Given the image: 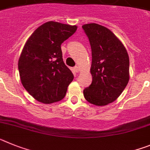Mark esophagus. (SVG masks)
<instances>
[{"instance_id":"34e87169","label":"esophagus","mask_w":150,"mask_h":150,"mask_svg":"<svg viewBox=\"0 0 150 150\" xmlns=\"http://www.w3.org/2000/svg\"><path fill=\"white\" fill-rule=\"evenodd\" d=\"M74 69H75V71H76V72H79V71H80V68H79V66H75V67L74 68Z\"/></svg>"}]
</instances>
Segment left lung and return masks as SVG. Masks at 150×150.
<instances>
[{
  "mask_svg": "<svg viewBox=\"0 0 150 150\" xmlns=\"http://www.w3.org/2000/svg\"><path fill=\"white\" fill-rule=\"evenodd\" d=\"M92 53V83L84 90V98L96 106L114 102L129 81V57L120 40L106 27L96 23L82 25Z\"/></svg>",
  "mask_w": 150,
  "mask_h": 150,
  "instance_id": "8db88e82",
  "label": "left lung"
}]
</instances>
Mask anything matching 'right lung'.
I'll return each mask as SVG.
<instances>
[{"label":"right lung","mask_w":150,"mask_h":150,"mask_svg":"<svg viewBox=\"0 0 150 150\" xmlns=\"http://www.w3.org/2000/svg\"><path fill=\"white\" fill-rule=\"evenodd\" d=\"M76 25L50 21L41 25L25 44L18 62L21 82L34 98L53 103L64 98L74 75L62 59L61 44Z\"/></svg>","instance_id":"add662e5"}]
</instances>
